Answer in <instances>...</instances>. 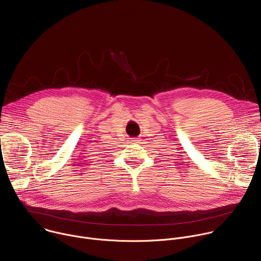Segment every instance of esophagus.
I'll return each instance as SVG.
<instances>
[{
    "label": "esophagus",
    "mask_w": 261,
    "mask_h": 261,
    "mask_svg": "<svg viewBox=\"0 0 261 261\" xmlns=\"http://www.w3.org/2000/svg\"><path fill=\"white\" fill-rule=\"evenodd\" d=\"M129 141L132 143H135V142H138V138H131V140H129Z\"/></svg>",
    "instance_id": "34e87169"
}]
</instances>
